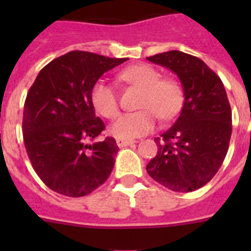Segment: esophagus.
Instances as JSON below:
<instances>
[{
    "mask_svg": "<svg viewBox=\"0 0 251 251\" xmlns=\"http://www.w3.org/2000/svg\"><path fill=\"white\" fill-rule=\"evenodd\" d=\"M116 142H117L118 147H126V146L134 145L135 143V141H133V139H121V138H117Z\"/></svg>",
    "mask_w": 251,
    "mask_h": 251,
    "instance_id": "34e87169",
    "label": "esophagus"
}]
</instances>
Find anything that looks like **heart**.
<instances>
[{"mask_svg":"<svg viewBox=\"0 0 251 251\" xmlns=\"http://www.w3.org/2000/svg\"><path fill=\"white\" fill-rule=\"evenodd\" d=\"M120 79L142 91L138 108L141 110L126 113L110 127V133L121 139H133L150 133L155 127L156 116L160 120H172L182 108L183 90L173 78H160L156 68L138 64L124 69ZM91 101L99 114L113 120L118 116L117 92L104 79H99L91 90Z\"/></svg>","mask_w":251,"mask_h":251,"instance_id":"obj_1","label":"heart"}]
</instances>
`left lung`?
Returning <instances> with one entry per match:
<instances>
[{
    "label": "left lung",
    "instance_id": "1",
    "mask_svg": "<svg viewBox=\"0 0 251 251\" xmlns=\"http://www.w3.org/2000/svg\"><path fill=\"white\" fill-rule=\"evenodd\" d=\"M171 69L182 84V110L175 125L155 138L157 153L146 169L169 190L189 193L204 186L226 159L232 110L218 74L201 58L179 50L147 57Z\"/></svg>",
    "mask_w": 251,
    "mask_h": 251
}]
</instances>
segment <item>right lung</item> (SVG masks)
Listing matches in <instances>:
<instances>
[{
    "instance_id": "1",
    "label": "right lung",
    "mask_w": 251,
    "mask_h": 251,
    "mask_svg": "<svg viewBox=\"0 0 251 251\" xmlns=\"http://www.w3.org/2000/svg\"><path fill=\"white\" fill-rule=\"evenodd\" d=\"M126 58L73 50L41 69L23 110V141L43 182L66 197H84L105 182L114 167V138L88 145L105 129L95 116L91 90Z\"/></svg>"
}]
</instances>
